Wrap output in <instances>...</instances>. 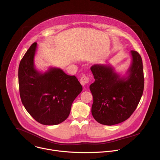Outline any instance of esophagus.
<instances>
[{
	"mask_svg": "<svg viewBox=\"0 0 160 160\" xmlns=\"http://www.w3.org/2000/svg\"><path fill=\"white\" fill-rule=\"evenodd\" d=\"M80 82L81 83V84L84 86L87 84H88L90 82V79H89V77L86 75H84L83 76H82V77L80 78Z\"/></svg>",
	"mask_w": 160,
	"mask_h": 160,
	"instance_id": "1",
	"label": "esophagus"
}]
</instances>
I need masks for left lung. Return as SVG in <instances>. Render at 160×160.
<instances>
[{
    "label": "left lung",
    "instance_id": "left-lung-1",
    "mask_svg": "<svg viewBox=\"0 0 160 160\" xmlns=\"http://www.w3.org/2000/svg\"><path fill=\"white\" fill-rule=\"evenodd\" d=\"M131 54L132 63L126 78L106 65L90 68L96 80L90 85L94 99L91 111L101 124L112 125L125 121L139 103L144 86L142 60L137 51L132 50Z\"/></svg>",
    "mask_w": 160,
    "mask_h": 160
}]
</instances>
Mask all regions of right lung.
I'll return each mask as SVG.
<instances>
[{
	"label": "right lung",
	"mask_w": 160,
	"mask_h": 160,
	"mask_svg": "<svg viewBox=\"0 0 160 160\" xmlns=\"http://www.w3.org/2000/svg\"><path fill=\"white\" fill-rule=\"evenodd\" d=\"M37 42L32 44L21 59L18 82L21 102L30 115L38 123L54 125L70 115L73 101L82 86L75 75L51 68L42 74L33 66Z\"/></svg>",
	"instance_id": "1"
}]
</instances>
